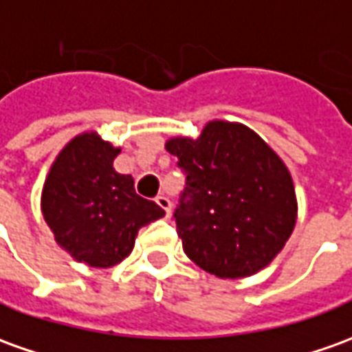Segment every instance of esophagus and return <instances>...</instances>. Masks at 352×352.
Here are the masks:
<instances>
[{"instance_id":"34e87169","label":"esophagus","mask_w":352,"mask_h":352,"mask_svg":"<svg viewBox=\"0 0 352 352\" xmlns=\"http://www.w3.org/2000/svg\"><path fill=\"white\" fill-rule=\"evenodd\" d=\"M155 201H157V205H159V207H161L162 210L166 212V217H170V210H172L170 199H168L166 195H159V197H157Z\"/></svg>"}]
</instances>
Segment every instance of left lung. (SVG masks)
<instances>
[{
    "mask_svg": "<svg viewBox=\"0 0 352 352\" xmlns=\"http://www.w3.org/2000/svg\"><path fill=\"white\" fill-rule=\"evenodd\" d=\"M166 151L186 174L174 220L191 261L222 280L272 263L297 220L292 174L272 147L247 126L212 120Z\"/></svg>",
    "mask_w": 352,
    "mask_h": 352,
    "instance_id": "1",
    "label": "left lung"
}]
</instances>
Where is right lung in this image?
Returning a JSON list of instances; mask_svg holds the SVG:
<instances>
[{"instance_id": "add662e5", "label": "right lung", "mask_w": 352, "mask_h": 352, "mask_svg": "<svg viewBox=\"0 0 352 352\" xmlns=\"http://www.w3.org/2000/svg\"><path fill=\"white\" fill-rule=\"evenodd\" d=\"M118 153L96 132H84L63 147L43 184L42 212L55 241L94 268L124 261L140 228L164 217L155 201L135 193L130 174L113 168Z\"/></svg>"}]
</instances>
